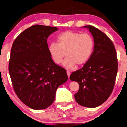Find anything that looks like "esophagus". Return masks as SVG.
<instances>
[{
  "instance_id": "1",
  "label": "esophagus",
  "mask_w": 127,
  "mask_h": 127,
  "mask_svg": "<svg viewBox=\"0 0 127 127\" xmlns=\"http://www.w3.org/2000/svg\"><path fill=\"white\" fill-rule=\"evenodd\" d=\"M66 73H67V75H68V78H69L70 75V72L69 70H67V71H66Z\"/></svg>"
}]
</instances>
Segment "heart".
Here are the masks:
<instances>
[{
  "instance_id": "obj_1",
  "label": "heart",
  "mask_w": 127,
  "mask_h": 127,
  "mask_svg": "<svg viewBox=\"0 0 127 127\" xmlns=\"http://www.w3.org/2000/svg\"><path fill=\"white\" fill-rule=\"evenodd\" d=\"M57 43H52L48 46V51L55 63H62L65 54L67 57L63 65L68 69L76 65H83L88 61L93 53L94 41L88 33L66 31L57 37Z\"/></svg>"
}]
</instances>
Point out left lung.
Listing matches in <instances>:
<instances>
[{"label":"left lung","instance_id":"obj_1","mask_svg":"<svg viewBox=\"0 0 127 127\" xmlns=\"http://www.w3.org/2000/svg\"><path fill=\"white\" fill-rule=\"evenodd\" d=\"M89 29L94 41L92 56L83 67L71 74L70 79L78 83L74 94L79 105L95 108L109 97L114 88L118 71V60L114 45L107 35L92 25Z\"/></svg>","mask_w":127,"mask_h":127}]
</instances>
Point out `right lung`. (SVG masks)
<instances>
[{"label":"right lung","mask_w":127,"mask_h":127,"mask_svg":"<svg viewBox=\"0 0 127 127\" xmlns=\"http://www.w3.org/2000/svg\"><path fill=\"white\" fill-rule=\"evenodd\" d=\"M55 27L34 25L22 32L11 47L9 71L16 94L32 109H45L54 102L56 91L68 80L66 71L53 61L47 38Z\"/></svg>","instance_id":"right-lung-1"}]
</instances>
